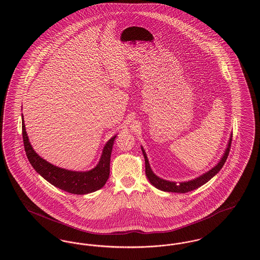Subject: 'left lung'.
<instances>
[{
    "instance_id": "1",
    "label": "left lung",
    "mask_w": 260,
    "mask_h": 260,
    "mask_svg": "<svg viewBox=\"0 0 260 260\" xmlns=\"http://www.w3.org/2000/svg\"><path fill=\"white\" fill-rule=\"evenodd\" d=\"M231 143H232V135L230 136L229 142H228V146L224 152V155L221 158V160L219 162L210 170L208 173H204L202 175H200L197 178L190 180V181H186V182H180L179 184H176V182H173V181H168L165 179H161L159 176H157L155 173L152 172L150 165H149L148 158L146 156V153L144 151V149H142V153L144 156V160H145V173L146 176L149 179V181L151 182L152 185L155 186L156 188L160 189L161 191L165 192H175V193H187L190 191H193L195 189H197L199 187L204 185L205 183H207L209 180H210L216 173H218L221 169H222L225 161L227 160V157L229 155V151L231 148Z\"/></svg>"
}]
</instances>
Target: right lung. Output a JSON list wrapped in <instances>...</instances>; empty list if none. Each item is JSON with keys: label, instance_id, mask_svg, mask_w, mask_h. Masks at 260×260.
<instances>
[{"label": "right lung", "instance_id": "1", "mask_svg": "<svg viewBox=\"0 0 260 260\" xmlns=\"http://www.w3.org/2000/svg\"><path fill=\"white\" fill-rule=\"evenodd\" d=\"M116 136L105 144L101 158L98 166L87 172H73L53 166L49 161L41 158L32 148L25 129L24 121L22 117V137L25 152L28 160L34 170L42 175L50 184L71 194L85 195L98 191L105 185L110 173V158L112 147Z\"/></svg>", "mask_w": 260, "mask_h": 260}]
</instances>
